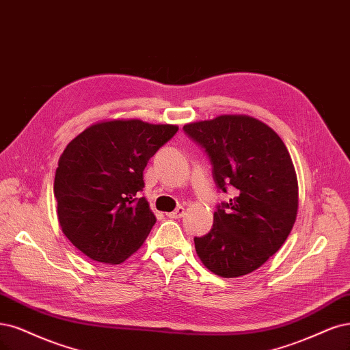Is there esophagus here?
<instances>
[{"label": "esophagus", "mask_w": 350, "mask_h": 350, "mask_svg": "<svg viewBox=\"0 0 350 350\" xmlns=\"http://www.w3.org/2000/svg\"><path fill=\"white\" fill-rule=\"evenodd\" d=\"M184 214H185V208L179 206L172 213H167L166 215L170 217V219H180V217H184Z\"/></svg>", "instance_id": "1"}]
</instances>
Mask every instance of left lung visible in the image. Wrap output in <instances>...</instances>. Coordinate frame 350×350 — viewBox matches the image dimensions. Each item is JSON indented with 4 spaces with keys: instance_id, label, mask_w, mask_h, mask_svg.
Listing matches in <instances>:
<instances>
[{
    "instance_id": "8db88e82",
    "label": "left lung",
    "mask_w": 350,
    "mask_h": 350,
    "mask_svg": "<svg viewBox=\"0 0 350 350\" xmlns=\"http://www.w3.org/2000/svg\"><path fill=\"white\" fill-rule=\"evenodd\" d=\"M206 152L213 179L233 198L219 202L211 230L194 237L201 262L213 273H250L280 250L298 210L291 156L275 131L249 116H220L184 126Z\"/></svg>"
}]
</instances>
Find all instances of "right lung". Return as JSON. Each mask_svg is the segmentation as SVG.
Instances as JSON below:
<instances>
[{"instance_id": "add662e5", "label": "right lung", "mask_w": 350, "mask_h": 350, "mask_svg": "<svg viewBox=\"0 0 350 350\" xmlns=\"http://www.w3.org/2000/svg\"><path fill=\"white\" fill-rule=\"evenodd\" d=\"M178 131L140 120L97 123L72 140L55 175L62 232L92 260L122 263L150 233L156 217L139 194L149 159Z\"/></svg>"}]
</instances>
